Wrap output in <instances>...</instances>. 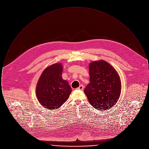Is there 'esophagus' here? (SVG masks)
Masks as SVG:
<instances>
[{
	"label": "esophagus",
	"instance_id": "obj_1",
	"mask_svg": "<svg viewBox=\"0 0 149 149\" xmlns=\"http://www.w3.org/2000/svg\"><path fill=\"white\" fill-rule=\"evenodd\" d=\"M77 89L79 90V91H83V89H84V86L83 85H80L79 87H78V88H77Z\"/></svg>",
	"mask_w": 149,
	"mask_h": 149
}]
</instances>
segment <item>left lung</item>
I'll return each instance as SVG.
<instances>
[{
	"mask_svg": "<svg viewBox=\"0 0 149 149\" xmlns=\"http://www.w3.org/2000/svg\"><path fill=\"white\" fill-rule=\"evenodd\" d=\"M89 84L85 93L89 103L99 111L112 108L120 96V79L116 70L103 60L89 65Z\"/></svg>",
	"mask_w": 149,
	"mask_h": 149,
	"instance_id": "left-lung-1",
	"label": "left lung"
}]
</instances>
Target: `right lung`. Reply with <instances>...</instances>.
<instances>
[{
    "instance_id": "obj_1",
    "label": "right lung",
    "mask_w": 149,
    "mask_h": 149,
    "mask_svg": "<svg viewBox=\"0 0 149 149\" xmlns=\"http://www.w3.org/2000/svg\"><path fill=\"white\" fill-rule=\"evenodd\" d=\"M63 66L55 64L43 71L38 80L36 95L42 106L49 109L60 108L67 100L71 88L62 78Z\"/></svg>"
}]
</instances>
